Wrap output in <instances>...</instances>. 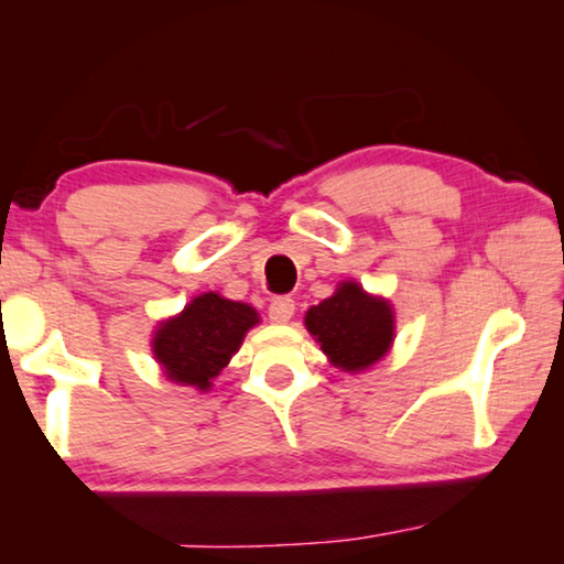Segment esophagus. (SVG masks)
<instances>
[{"mask_svg":"<svg viewBox=\"0 0 564 564\" xmlns=\"http://www.w3.org/2000/svg\"><path fill=\"white\" fill-rule=\"evenodd\" d=\"M295 313V301L289 299V295H279L273 299L269 305V316L273 323H289Z\"/></svg>","mask_w":564,"mask_h":564,"instance_id":"1","label":"esophagus"}]
</instances>
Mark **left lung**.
Wrapping results in <instances>:
<instances>
[{"instance_id": "left-lung-1", "label": "left lung", "mask_w": 564, "mask_h": 564, "mask_svg": "<svg viewBox=\"0 0 564 564\" xmlns=\"http://www.w3.org/2000/svg\"><path fill=\"white\" fill-rule=\"evenodd\" d=\"M305 328L316 336L333 366L356 373L386 356L393 340V311L348 281L305 313Z\"/></svg>"}]
</instances>
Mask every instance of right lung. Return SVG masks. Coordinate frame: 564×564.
<instances>
[{
	"label": "right lung",
	"instance_id": "obj_1",
	"mask_svg": "<svg viewBox=\"0 0 564 564\" xmlns=\"http://www.w3.org/2000/svg\"><path fill=\"white\" fill-rule=\"evenodd\" d=\"M256 323L251 305L204 293L156 330L154 356L171 380L208 390Z\"/></svg>",
	"mask_w": 564,
	"mask_h": 564
}]
</instances>
